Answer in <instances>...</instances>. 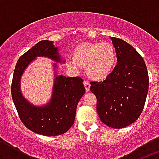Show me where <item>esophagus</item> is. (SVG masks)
<instances>
[{"label":"esophagus","instance_id":"esophagus-1","mask_svg":"<svg viewBox=\"0 0 159 159\" xmlns=\"http://www.w3.org/2000/svg\"><path fill=\"white\" fill-rule=\"evenodd\" d=\"M84 85L85 87V89H86V92H89L90 91V87H91V84L88 82V80H84Z\"/></svg>","mask_w":159,"mask_h":159}]
</instances>
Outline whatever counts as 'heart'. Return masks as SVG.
I'll use <instances>...</instances> for the list:
<instances>
[{"label": "heart", "mask_w": 159, "mask_h": 159, "mask_svg": "<svg viewBox=\"0 0 159 159\" xmlns=\"http://www.w3.org/2000/svg\"><path fill=\"white\" fill-rule=\"evenodd\" d=\"M73 58L67 60L69 69L79 71L85 67L87 75L102 80L111 74L116 64V52L109 43H83L73 51Z\"/></svg>", "instance_id": "1"}]
</instances>
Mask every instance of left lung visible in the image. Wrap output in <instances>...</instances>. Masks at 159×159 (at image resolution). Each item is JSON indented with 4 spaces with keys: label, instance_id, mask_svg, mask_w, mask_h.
I'll use <instances>...</instances> for the list:
<instances>
[{
    "label": "left lung",
    "instance_id": "obj_1",
    "mask_svg": "<svg viewBox=\"0 0 159 159\" xmlns=\"http://www.w3.org/2000/svg\"><path fill=\"white\" fill-rule=\"evenodd\" d=\"M117 64L102 82H91L102 123L120 129L135 122L144 107L149 88L147 68L143 57L130 44L111 37Z\"/></svg>",
    "mask_w": 159,
    "mask_h": 159
}]
</instances>
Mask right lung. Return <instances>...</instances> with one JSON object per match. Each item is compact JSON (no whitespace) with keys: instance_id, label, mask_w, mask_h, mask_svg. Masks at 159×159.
<instances>
[{"instance_id":"obj_1","label":"right lung","mask_w":159,"mask_h":159,"mask_svg":"<svg viewBox=\"0 0 159 159\" xmlns=\"http://www.w3.org/2000/svg\"><path fill=\"white\" fill-rule=\"evenodd\" d=\"M36 57H48L56 62L53 64L56 72L51 99L42 106H36L25 99L20 89L23 71ZM57 63H64L58 48L53 41L41 40L20 57L12 78L11 92L20 119L28 129L44 136L60 135L71 128L79 101L85 93L80 77L57 75Z\"/></svg>"}]
</instances>
